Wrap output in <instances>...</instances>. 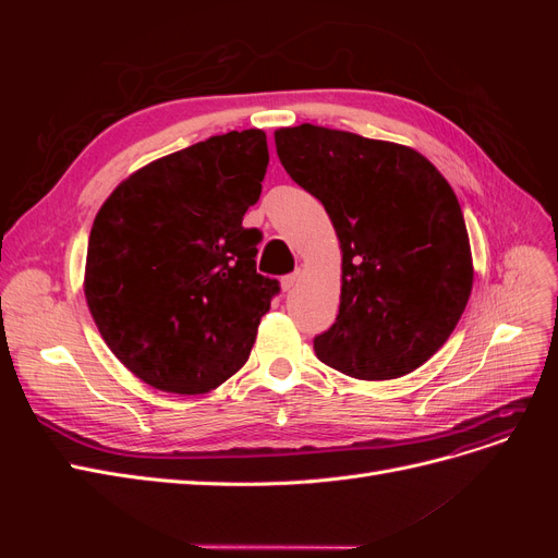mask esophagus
Segmentation results:
<instances>
[{
	"label": "esophagus",
	"mask_w": 558,
	"mask_h": 558,
	"mask_svg": "<svg viewBox=\"0 0 558 558\" xmlns=\"http://www.w3.org/2000/svg\"><path fill=\"white\" fill-rule=\"evenodd\" d=\"M300 272H293V275H286L283 279H281V289H283V293H291L295 286L300 283Z\"/></svg>",
	"instance_id": "1"
}]
</instances>
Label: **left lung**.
Wrapping results in <instances>:
<instances>
[{
  "label": "left lung",
  "mask_w": 558,
  "mask_h": 558,
  "mask_svg": "<svg viewBox=\"0 0 558 558\" xmlns=\"http://www.w3.org/2000/svg\"><path fill=\"white\" fill-rule=\"evenodd\" d=\"M275 144L342 248L340 314L314 337L318 361L367 381L414 373L447 342L472 291L451 185L414 148L353 132L302 123L277 130Z\"/></svg>",
  "instance_id": "8db88e82"
}]
</instances>
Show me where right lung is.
Wrapping results in <instances>:
<instances>
[{
	"label": "right lung",
	"instance_id": "right-lung-1",
	"mask_svg": "<svg viewBox=\"0 0 558 558\" xmlns=\"http://www.w3.org/2000/svg\"><path fill=\"white\" fill-rule=\"evenodd\" d=\"M269 162L263 130L228 132L130 174L97 211L83 291L132 375L197 396L246 363L279 281L256 272L242 218Z\"/></svg>",
	"mask_w": 558,
	"mask_h": 558
}]
</instances>
